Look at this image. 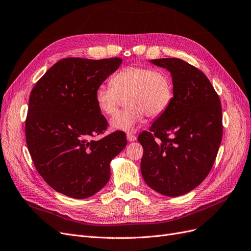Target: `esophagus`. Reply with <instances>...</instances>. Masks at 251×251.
I'll return each instance as SVG.
<instances>
[{
    "label": "esophagus",
    "mask_w": 251,
    "mask_h": 251,
    "mask_svg": "<svg viewBox=\"0 0 251 251\" xmlns=\"http://www.w3.org/2000/svg\"><path fill=\"white\" fill-rule=\"evenodd\" d=\"M126 136H127L128 142H134V141L136 140V136L133 135V134H131V133H127Z\"/></svg>",
    "instance_id": "esophagus-1"
}]
</instances>
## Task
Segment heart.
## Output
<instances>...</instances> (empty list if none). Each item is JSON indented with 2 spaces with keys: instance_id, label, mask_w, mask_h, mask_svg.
I'll list each match as a JSON object with an SVG mask.
<instances>
[{
  "instance_id": "b5f03b06",
  "label": "heart",
  "mask_w": 251,
  "mask_h": 251,
  "mask_svg": "<svg viewBox=\"0 0 251 251\" xmlns=\"http://www.w3.org/2000/svg\"><path fill=\"white\" fill-rule=\"evenodd\" d=\"M126 99L128 108L110 119L114 130L133 131L144 123L146 115L161 116L173 99L172 80L168 73L148 67L128 66L117 72L110 85H99L95 90L98 108L106 116H113Z\"/></svg>"
}]
</instances>
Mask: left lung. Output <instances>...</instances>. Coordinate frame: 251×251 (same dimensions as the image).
<instances>
[{
	"label": "left lung",
	"mask_w": 251,
	"mask_h": 251,
	"mask_svg": "<svg viewBox=\"0 0 251 251\" xmlns=\"http://www.w3.org/2000/svg\"><path fill=\"white\" fill-rule=\"evenodd\" d=\"M171 73L173 99L150 131L138 135L144 148L146 184L166 197L193 190L210 173L222 138L220 100L207 76L176 58L149 61Z\"/></svg>",
	"instance_id": "8db88e82"
}]
</instances>
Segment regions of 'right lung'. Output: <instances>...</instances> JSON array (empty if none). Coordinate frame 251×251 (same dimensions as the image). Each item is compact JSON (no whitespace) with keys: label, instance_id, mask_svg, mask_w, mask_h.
I'll use <instances>...</instances> for the list:
<instances>
[{"label":"right lung","instance_id":"1","mask_svg":"<svg viewBox=\"0 0 251 251\" xmlns=\"http://www.w3.org/2000/svg\"><path fill=\"white\" fill-rule=\"evenodd\" d=\"M122 59L67 58L55 63L33 88L25 121L27 149L37 172L64 196L87 199L110 178V161L127 145L117 131L93 141L107 122L95 90Z\"/></svg>","mask_w":251,"mask_h":251}]
</instances>
